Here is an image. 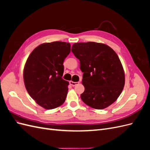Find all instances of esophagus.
Listing matches in <instances>:
<instances>
[{
  "mask_svg": "<svg viewBox=\"0 0 150 150\" xmlns=\"http://www.w3.org/2000/svg\"><path fill=\"white\" fill-rule=\"evenodd\" d=\"M69 84L72 86H75L76 85H78L79 84V82H73V81H69Z\"/></svg>",
  "mask_w": 150,
  "mask_h": 150,
  "instance_id": "34e87169",
  "label": "esophagus"
}]
</instances>
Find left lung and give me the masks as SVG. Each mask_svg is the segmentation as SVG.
<instances>
[{
  "label": "left lung",
  "instance_id": "1",
  "mask_svg": "<svg viewBox=\"0 0 150 150\" xmlns=\"http://www.w3.org/2000/svg\"><path fill=\"white\" fill-rule=\"evenodd\" d=\"M71 51L79 60L83 72V101L97 110L111 105L120 96L125 82L117 54L107 45L94 42L74 43Z\"/></svg>",
  "mask_w": 150,
  "mask_h": 150
}]
</instances>
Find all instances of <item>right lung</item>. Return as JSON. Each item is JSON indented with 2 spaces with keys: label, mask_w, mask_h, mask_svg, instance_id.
<instances>
[{
  "label": "right lung",
  "mask_w": 150,
  "mask_h": 150,
  "mask_svg": "<svg viewBox=\"0 0 150 150\" xmlns=\"http://www.w3.org/2000/svg\"><path fill=\"white\" fill-rule=\"evenodd\" d=\"M71 45L65 42L44 43L34 49L24 66V81L28 93L39 105L52 110L64 103L68 81L62 78Z\"/></svg>",
  "instance_id": "add662e5"
}]
</instances>
